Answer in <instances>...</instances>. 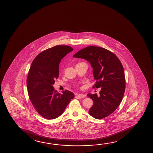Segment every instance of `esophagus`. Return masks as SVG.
<instances>
[{"instance_id": "1", "label": "esophagus", "mask_w": 153, "mask_h": 153, "mask_svg": "<svg viewBox=\"0 0 153 153\" xmlns=\"http://www.w3.org/2000/svg\"><path fill=\"white\" fill-rule=\"evenodd\" d=\"M77 96H78L79 98H84V97L85 96V95L82 94H78V95H77Z\"/></svg>"}]
</instances>
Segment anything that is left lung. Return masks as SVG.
I'll use <instances>...</instances> for the list:
<instances>
[{
    "label": "left lung",
    "instance_id": "8db88e82",
    "mask_svg": "<svg viewBox=\"0 0 153 153\" xmlns=\"http://www.w3.org/2000/svg\"><path fill=\"white\" fill-rule=\"evenodd\" d=\"M90 63L96 83L101 88L100 96L88 94L94 104L89 113L95 119L108 117L117 109L121 102L126 89L124 71L121 63L115 54L106 49L89 46L82 49L73 55Z\"/></svg>",
    "mask_w": 153,
    "mask_h": 153
}]
</instances>
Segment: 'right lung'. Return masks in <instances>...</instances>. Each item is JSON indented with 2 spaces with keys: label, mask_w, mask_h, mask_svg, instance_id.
I'll return each instance as SVG.
<instances>
[{
  "label": "right lung",
  "mask_w": 153,
  "mask_h": 153,
  "mask_svg": "<svg viewBox=\"0 0 153 153\" xmlns=\"http://www.w3.org/2000/svg\"><path fill=\"white\" fill-rule=\"evenodd\" d=\"M73 50L68 46L53 47L39 53L30 66L27 81L30 100L38 113L46 119L59 117L74 97L72 92L65 90L60 94L53 87L62 59Z\"/></svg>",
  "instance_id": "obj_1"
}]
</instances>
